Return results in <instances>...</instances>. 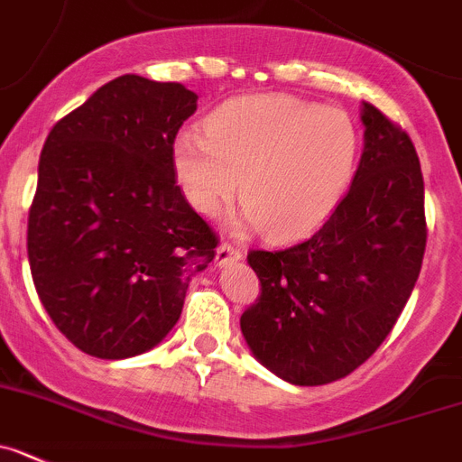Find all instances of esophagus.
<instances>
[{"label":"esophagus","instance_id":"34e87169","mask_svg":"<svg viewBox=\"0 0 462 462\" xmlns=\"http://www.w3.org/2000/svg\"><path fill=\"white\" fill-rule=\"evenodd\" d=\"M241 260V251L239 248H235L232 244H221L217 248V266H227L232 264V262Z\"/></svg>","mask_w":462,"mask_h":462}]
</instances>
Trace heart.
<instances>
[{
    "label": "heart",
    "mask_w": 462,
    "mask_h": 462,
    "mask_svg": "<svg viewBox=\"0 0 462 462\" xmlns=\"http://www.w3.org/2000/svg\"><path fill=\"white\" fill-rule=\"evenodd\" d=\"M357 157L360 134L346 111L284 95L226 102L207 129H182L171 150L180 191L198 214L218 217L239 189V227H264L273 241L328 221L351 187Z\"/></svg>",
    "instance_id": "b5f03b06"
}]
</instances>
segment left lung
<instances>
[{"instance_id": "8db88e82", "label": "left lung", "mask_w": 462, "mask_h": 462, "mask_svg": "<svg viewBox=\"0 0 462 462\" xmlns=\"http://www.w3.org/2000/svg\"><path fill=\"white\" fill-rule=\"evenodd\" d=\"M365 150L330 218L280 251H251L262 294L241 314L253 356L291 385L348 376L394 328L426 248L424 178L411 136L362 102Z\"/></svg>"}]
</instances>
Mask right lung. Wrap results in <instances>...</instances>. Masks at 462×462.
<instances>
[{
	"mask_svg": "<svg viewBox=\"0 0 462 462\" xmlns=\"http://www.w3.org/2000/svg\"><path fill=\"white\" fill-rule=\"evenodd\" d=\"M198 109L182 84L116 77L51 127L29 211L32 278L79 351L125 360L182 314L217 235L180 191L171 150Z\"/></svg>",
	"mask_w": 462,
	"mask_h": 462,
	"instance_id": "right-lung-1",
	"label": "right lung"
}]
</instances>
